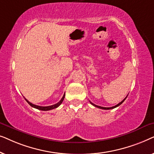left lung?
I'll use <instances>...</instances> for the list:
<instances>
[{"label":"left lung","instance_id":"obj_1","mask_svg":"<svg viewBox=\"0 0 154 154\" xmlns=\"http://www.w3.org/2000/svg\"><path fill=\"white\" fill-rule=\"evenodd\" d=\"M127 97L128 96H126V97L124 99V100L122 101V102H121L120 103H119V104H116V106H112V107H102V106H97V105H96V104H93V103H92L91 102H90V104H92L94 106H95V107H97V108H99V109H105V110H109V109H114V108H116V107H117V106H120V105H121L122 103H123L124 101L125 100V99L127 98Z\"/></svg>","mask_w":154,"mask_h":154}]
</instances>
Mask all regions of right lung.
I'll return each instance as SVG.
<instances>
[{
    "instance_id": "obj_1",
    "label": "right lung",
    "mask_w": 154,
    "mask_h": 154,
    "mask_svg": "<svg viewBox=\"0 0 154 154\" xmlns=\"http://www.w3.org/2000/svg\"><path fill=\"white\" fill-rule=\"evenodd\" d=\"M64 97H65V93H64V95H63L62 98L61 99V100H60V102H59L58 103H57V104H55L51 105V106H38V105H35V104H32V103H31L30 102H29V101L27 100L26 99H25V100H26V102H28V104H29V105H30L31 106L33 107V108L37 109H39V110H41V111H49V110H52V109H54L57 108V107H58L59 106H60V105L62 103L63 100H64Z\"/></svg>"
}]
</instances>
